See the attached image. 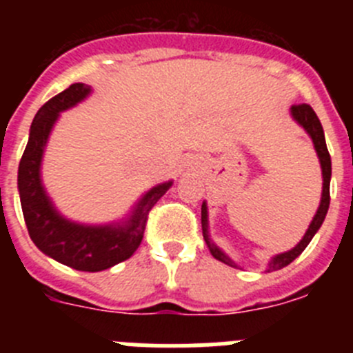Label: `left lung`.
Here are the masks:
<instances>
[{
  "instance_id": "left-lung-1",
  "label": "left lung",
  "mask_w": 353,
  "mask_h": 353,
  "mask_svg": "<svg viewBox=\"0 0 353 353\" xmlns=\"http://www.w3.org/2000/svg\"><path fill=\"white\" fill-rule=\"evenodd\" d=\"M292 117L295 118V120L301 123L302 127L305 129V132L310 134L311 139H313V145H314V150H316L318 154V159H320V164H322V174H323V191H322V201H320V207H318V212L316 215L313 217V221H311L310 228H307V232H305L304 239L299 242L295 248L292 249V251L288 252H283V254H277V256H274L272 260H270L269 263V272H272V270H279L283 269V267H286V265L292 263L295 258L301 254L302 251H304L305 248H307V244L311 242V239L314 236V233L320 230V226H322L323 219H325L327 215V210H329V203H330V173H332V168H330V155H329V150H327V145H325V136H323V129H322V123H320V120H318L316 113L313 111V108H311L310 104H293L292 105ZM201 230H203V239L205 242H207L208 249H210V254L215 258V260L223 261V263L230 265V267H235V263H233L230 258L224 254L223 251H221L217 245L212 242L210 239H208V219H207V205H201Z\"/></svg>"
}]
</instances>
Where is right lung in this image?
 I'll return each instance as SVG.
<instances>
[{"label":"right lung","mask_w":353,"mask_h":353,"mask_svg":"<svg viewBox=\"0 0 353 353\" xmlns=\"http://www.w3.org/2000/svg\"><path fill=\"white\" fill-rule=\"evenodd\" d=\"M90 93L88 84L74 83L49 99L33 118L26 150L19 162L17 185L28 233L37 248L56 261L83 272H99L132 256L141 244L148 214L170 189L161 183L146 192L125 226H83L63 219L40 182V162L49 132L60 111L76 105Z\"/></svg>","instance_id":"add662e5"}]
</instances>
